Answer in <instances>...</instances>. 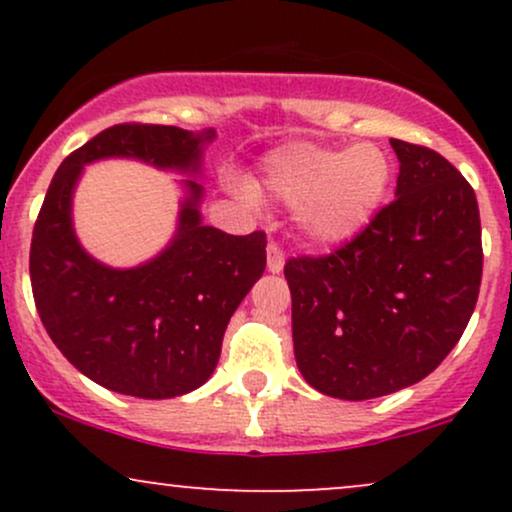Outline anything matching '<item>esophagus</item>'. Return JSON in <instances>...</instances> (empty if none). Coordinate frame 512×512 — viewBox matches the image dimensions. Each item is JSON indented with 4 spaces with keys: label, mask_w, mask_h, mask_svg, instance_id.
Here are the masks:
<instances>
[{
    "label": "esophagus",
    "mask_w": 512,
    "mask_h": 512,
    "mask_svg": "<svg viewBox=\"0 0 512 512\" xmlns=\"http://www.w3.org/2000/svg\"><path fill=\"white\" fill-rule=\"evenodd\" d=\"M284 262H286V257H284V250H281V245L279 243H269L267 245V269L272 274H279L281 269H284Z\"/></svg>",
    "instance_id": "1"
}]
</instances>
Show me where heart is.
I'll list each match as a JSON object with an SVG mask.
<instances>
[{"label":"heart","mask_w":512,"mask_h":512,"mask_svg":"<svg viewBox=\"0 0 512 512\" xmlns=\"http://www.w3.org/2000/svg\"><path fill=\"white\" fill-rule=\"evenodd\" d=\"M264 185L291 207L317 243H344L373 221L392 182V158L378 144L327 149L291 144L264 161Z\"/></svg>","instance_id":"obj_1"}]
</instances>
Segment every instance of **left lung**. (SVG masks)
Here are the masks:
<instances>
[{
  "instance_id": "1",
  "label": "left lung",
  "mask_w": 512,
  "mask_h": 512,
  "mask_svg": "<svg viewBox=\"0 0 512 512\" xmlns=\"http://www.w3.org/2000/svg\"><path fill=\"white\" fill-rule=\"evenodd\" d=\"M397 192L330 255L291 257L293 351L322 395L373 399L440 366L481 286L477 195L448 158L390 139Z\"/></svg>"
}]
</instances>
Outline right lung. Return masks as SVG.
Wrapping results in <instances>:
<instances>
[{"label": "right lung", "instance_id": "right-lung-1", "mask_svg": "<svg viewBox=\"0 0 512 512\" xmlns=\"http://www.w3.org/2000/svg\"><path fill=\"white\" fill-rule=\"evenodd\" d=\"M214 129L122 122L62 161L31 240L35 308L57 349L93 383L142 399L185 395L207 383L223 332L267 264V236L202 226V187L187 180L178 236L156 260L110 269L88 257L72 228V192L84 163L132 156L158 168L197 170Z\"/></svg>", "mask_w": 512, "mask_h": 512}]
</instances>
